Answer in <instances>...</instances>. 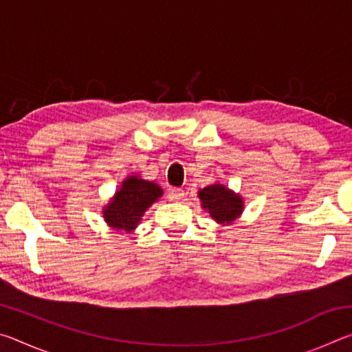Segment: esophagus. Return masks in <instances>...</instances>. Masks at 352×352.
Segmentation results:
<instances>
[{
  "mask_svg": "<svg viewBox=\"0 0 352 352\" xmlns=\"http://www.w3.org/2000/svg\"><path fill=\"white\" fill-rule=\"evenodd\" d=\"M184 197V190L180 189V188H172L169 190V199L174 200V201H178V200H183Z\"/></svg>",
  "mask_w": 352,
  "mask_h": 352,
  "instance_id": "34e87169",
  "label": "esophagus"
}]
</instances>
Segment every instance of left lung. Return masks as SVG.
I'll list each match as a JSON object with an SVG mask.
<instances>
[{
	"label": "left lung",
	"mask_w": 352,
	"mask_h": 352,
	"mask_svg": "<svg viewBox=\"0 0 352 352\" xmlns=\"http://www.w3.org/2000/svg\"><path fill=\"white\" fill-rule=\"evenodd\" d=\"M201 208L220 225L233 223L243 211V200L239 194L225 188L223 184L214 183L199 190Z\"/></svg>",
	"instance_id": "obj_1"
}]
</instances>
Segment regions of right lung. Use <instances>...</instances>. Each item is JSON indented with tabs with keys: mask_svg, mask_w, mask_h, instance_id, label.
Instances as JSON below:
<instances>
[{
	"mask_svg": "<svg viewBox=\"0 0 352 352\" xmlns=\"http://www.w3.org/2000/svg\"><path fill=\"white\" fill-rule=\"evenodd\" d=\"M163 195L162 186L157 183L142 180L136 175H130L122 182V186L109 205L104 208L105 222L118 231H133L148 206Z\"/></svg>",
	"mask_w": 352,
	"mask_h": 352,
	"instance_id": "right-lung-1",
	"label": "right lung"
}]
</instances>
